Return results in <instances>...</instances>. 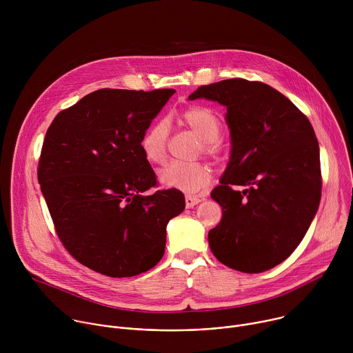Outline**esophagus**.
<instances>
[{
    "label": "esophagus",
    "instance_id": "obj_1",
    "mask_svg": "<svg viewBox=\"0 0 353 353\" xmlns=\"http://www.w3.org/2000/svg\"><path fill=\"white\" fill-rule=\"evenodd\" d=\"M201 199L199 196H192V195H185V207L187 208H192V207H195L198 203H201Z\"/></svg>",
    "mask_w": 353,
    "mask_h": 353
}]
</instances>
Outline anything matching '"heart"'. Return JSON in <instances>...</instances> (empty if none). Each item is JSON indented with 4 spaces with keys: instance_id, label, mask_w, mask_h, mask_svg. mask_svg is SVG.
Segmentation results:
<instances>
[{
    "instance_id": "heart-1",
    "label": "heart",
    "mask_w": 353,
    "mask_h": 353,
    "mask_svg": "<svg viewBox=\"0 0 353 353\" xmlns=\"http://www.w3.org/2000/svg\"><path fill=\"white\" fill-rule=\"evenodd\" d=\"M180 124L188 127L201 138L199 149L210 157L221 154L218 141L222 132L219 117L208 108L190 106L177 114ZM169 124L166 120H157L150 124L141 137V150L150 163H162L168 154ZM212 169L204 162H170L159 170V180L163 185L180 190L187 194L204 191L212 181Z\"/></svg>"
}]
</instances>
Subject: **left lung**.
Here are the masks:
<instances>
[{
    "label": "left lung",
    "mask_w": 353,
    "mask_h": 353,
    "mask_svg": "<svg viewBox=\"0 0 353 353\" xmlns=\"http://www.w3.org/2000/svg\"><path fill=\"white\" fill-rule=\"evenodd\" d=\"M199 97L226 106L232 135L230 162L211 192L223 216L210 247L232 270L264 272L293 253L319 210V141L309 119L267 83L225 79L188 96Z\"/></svg>",
    "instance_id": "8db88e82"
}]
</instances>
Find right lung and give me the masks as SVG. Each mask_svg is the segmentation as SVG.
Returning a JSON list of instances; mask_svg holds the SVG:
<instances>
[{
  "label": "right lung",
  "mask_w": 353,
  "mask_h": 353,
  "mask_svg": "<svg viewBox=\"0 0 353 353\" xmlns=\"http://www.w3.org/2000/svg\"><path fill=\"white\" fill-rule=\"evenodd\" d=\"M174 89H99L50 124L37 179L56 233L82 265L112 278L154 268L166 225L183 212L176 188L158 177L139 142Z\"/></svg>",
  "instance_id": "1"
}]
</instances>
